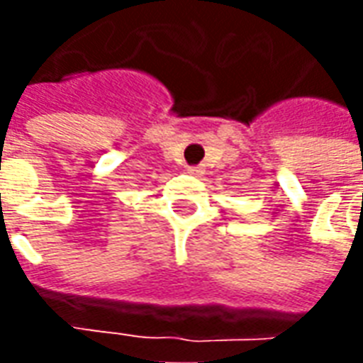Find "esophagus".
<instances>
[{
    "label": "esophagus",
    "mask_w": 363,
    "mask_h": 363,
    "mask_svg": "<svg viewBox=\"0 0 363 363\" xmlns=\"http://www.w3.org/2000/svg\"><path fill=\"white\" fill-rule=\"evenodd\" d=\"M186 173L192 174V177H202V174H204V169H202V167H189Z\"/></svg>",
    "instance_id": "esophagus-1"
}]
</instances>
